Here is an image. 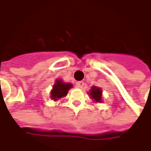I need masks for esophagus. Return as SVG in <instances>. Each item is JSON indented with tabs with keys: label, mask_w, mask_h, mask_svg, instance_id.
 <instances>
[{
	"label": "esophagus",
	"mask_w": 151,
	"mask_h": 151,
	"mask_svg": "<svg viewBox=\"0 0 151 151\" xmlns=\"http://www.w3.org/2000/svg\"><path fill=\"white\" fill-rule=\"evenodd\" d=\"M83 85H84V83L83 81H79V82L76 83V87L78 88H82L83 87Z\"/></svg>",
	"instance_id": "34e87169"
}]
</instances>
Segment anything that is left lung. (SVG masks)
<instances>
[{
    "label": "left lung",
    "mask_w": 151,
    "mask_h": 151,
    "mask_svg": "<svg viewBox=\"0 0 151 151\" xmlns=\"http://www.w3.org/2000/svg\"><path fill=\"white\" fill-rule=\"evenodd\" d=\"M89 95L91 96V98L92 99L93 101L96 103H102V90L101 88H97L96 86L91 87V90L89 91Z\"/></svg>",
    "instance_id": "obj_1"
}]
</instances>
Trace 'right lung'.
Here are the masks:
<instances>
[{
	"label": "right lung",
	"mask_w": 151,
	"mask_h": 151,
	"mask_svg": "<svg viewBox=\"0 0 151 151\" xmlns=\"http://www.w3.org/2000/svg\"><path fill=\"white\" fill-rule=\"evenodd\" d=\"M72 88V84L69 83H64L61 80H56L53 85L52 90L51 91V99L53 100H58L59 99L66 96L70 88Z\"/></svg>",
	"instance_id": "add662e5"
}]
</instances>
